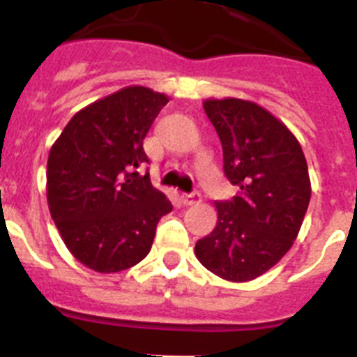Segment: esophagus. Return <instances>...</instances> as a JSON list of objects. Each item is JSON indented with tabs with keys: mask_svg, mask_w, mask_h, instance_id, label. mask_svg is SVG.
<instances>
[{
	"mask_svg": "<svg viewBox=\"0 0 357 357\" xmlns=\"http://www.w3.org/2000/svg\"><path fill=\"white\" fill-rule=\"evenodd\" d=\"M201 201V195L199 194H183L181 195V202L185 206H192V204H197Z\"/></svg>",
	"mask_w": 357,
	"mask_h": 357,
	"instance_id": "34e87169",
	"label": "esophagus"
}]
</instances>
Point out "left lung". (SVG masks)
Masks as SVG:
<instances>
[{"instance_id": "1", "label": "left lung", "mask_w": 357, "mask_h": 357, "mask_svg": "<svg viewBox=\"0 0 357 357\" xmlns=\"http://www.w3.org/2000/svg\"><path fill=\"white\" fill-rule=\"evenodd\" d=\"M224 153V172L240 188L215 202L217 226L195 243L199 261L218 278L245 282L287 255L311 197L303 147L278 117L238 98L202 102Z\"/></svg>"}]
</instances>
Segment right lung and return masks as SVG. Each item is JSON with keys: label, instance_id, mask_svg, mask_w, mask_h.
Instances as JSON below:
<instances>
[{"label": "right lung", "instance_id": "1", "mask_svg": "<svg viewBox=\"0 0 357 357\" xmlns=\"http://www.w3.org/2000/svg\"><path fill=\"white\" fill-rule=\"evenodd\" d=\"M169 98L131 85L91 102L51 146L47 206L69 252L101 274L149 255L156 224L172 204L135 169L147 163L144 139Z\"/></svg>", "mask_w": 357, "mask_h": 357}]
</instances>
